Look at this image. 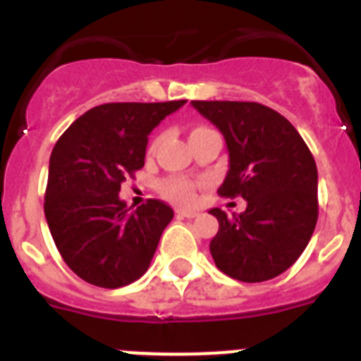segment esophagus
<instances>
[{
  "mask_svg": "<svg viewBox=\"0 0 361 361\" xmlns=\"http://www.w3.org/2000/svg\"><path fill=\"white\" fill-rule=\"evenodd\" d=\"M197 215L199 213L193 212V209H177V216H180V219H195Z\"/></svg>",
  "mask_w": 361,
  "mask_h": 361,
  "instance_id": "1",
  "label": "esophagus"
}]
</instances>
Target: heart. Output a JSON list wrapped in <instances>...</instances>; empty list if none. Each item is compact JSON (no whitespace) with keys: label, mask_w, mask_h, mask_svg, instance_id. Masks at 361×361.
Here are the masks:
<instances>
[{"label":"heart","mask_w":361,"mask_h":361,"mask_svg":"<svg viewBox=\"0 0 361 361\" xmlns=\"http://www.w3.org/2000/svg\"><path fill=\"white\" fill-rule=\"evenodd\" d=\"M202 130H208V128H193L190 135H193V133L197 132H202ZM157 145H159V139H155V141L152 142V149H155V146ZM161 191L166 199L175 200V202H180V204H191V202H195L197 199L195 186H193L190 180H184V178H168V180L162 183Z\"/></svg>","instance_id":"1"}]
</instances>
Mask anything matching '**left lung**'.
<instances>
[{
  "label": "left lung",
  "mask_w": 361,
  "mask_h": 361,
  "mask_svg": "<svg viewBox=\"0 0 361 361\" xmlns=\"http://www.w3.org/2000/svg\"><path fill=\"white\" fill-rule=\"evenodd\" d=\"M224 135L229 170L219 195L242 197L245 212L209 209L216 267L240 282H264L298 260L318 220V171L307 145L279 111L244 101H191Z\"/></svg>",
  "instance_id": "obj_1"
}]
</instances>
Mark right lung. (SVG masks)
Returning <instances> with one entry per match:
<instances>
[{"instance_id":"right-lung-1","label":"right lung","mask_w":361,"mask_h":361,"mask_svg":"<svg viewBox=\"0 0 361 361\" xmlns=\"http://www.w3.org/2000/svg\"><path fill=\"white\" fill-rule=\"evenodd\" d=\"M184 103L101 104L54 146L44 216L63 260L85 282L117 289L149 267L173 209L149 199L132 212L121 184L145 166L152 130Z\"/></svg>"}]
</instances>
